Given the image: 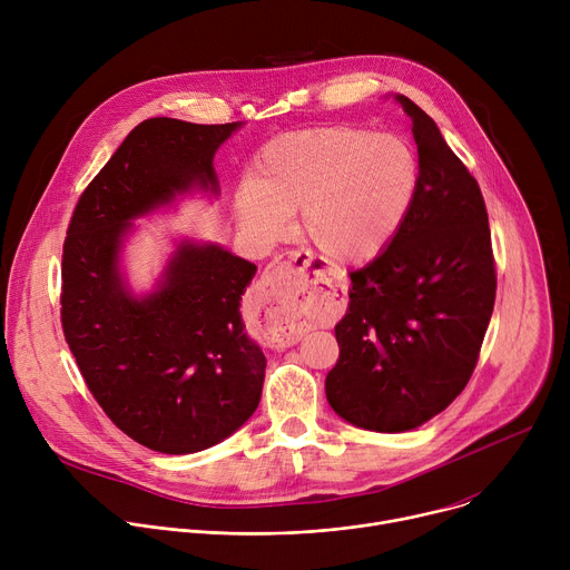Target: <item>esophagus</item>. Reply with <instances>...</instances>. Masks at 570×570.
Wrapping results in <instances>:
<instances>
[{"label":"esophagus","mask_w":570,"mask_h":570,"mask_svg":"<svg viewBox=\"0 0 570 570\" xmlns=\"http://www.w3.org/2000/svg\"><path fill=\"white\" fill-rule=\"evenodd\" d=\"M285 284L282 285L281 282ZM306 279L302 275V268L297 264V257H286L279 262H273L262 279L257 282V297L259 299H288V302H297L299 295L306 293ZM277 345H295L299 341V334L291 327V324L282 322L279 327L275 330V338Z\"/></svg>","instance_id":"1"}]
</instances>
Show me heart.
Returning <instances> with one entry per match:
<instances>
[{"label":"heart","mask_w":570,"mask_h":570,"mask_svg":"<svg viewBox=\"0 0 570 570\" xmlns=\"http://www.w3.org/2000/svg\"><path fill=\"white\" fill-rule=\"evenodd\" d=\"M420 159L396 135L322 126L264 146L253 180L236 194V220L257 243H275L302 209V236L334 264L376 257L409 218Z\"/></svg>","instance_id":"b5f03b06"}]
</instances>
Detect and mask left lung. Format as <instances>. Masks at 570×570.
<instances>
[{"mask_svg":"<svg viewBox=\"0 0 570 570\" xmlns=\"http://www.w3.org/2000/svg\"><path fill=\"white\" fill-rule=\"evenodd\" d=\"M394 99L413 119L420 191L390 246L350 273L341 356L324 381L332 409L376 433L413 431L464 390L497 299L475 178L417 104Z\"/></svg>","mask_w":570,"mask_h":570,"instance_id":"left-lung-1","label":"left lung"}]
</instances>
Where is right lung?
<instances>
[{
	"mask_svg": "<svg viewBox=\"0 0 570 570\" xmlns=\"http://www.w3.org/2000/svg\"><path fill=\"white\" fill-rule=\"evenodd\" d=\"M238 128L141 121L80 194L67 227L65 341L112 424L159 453L223 442L262 399L266 356L238 311L255 264L185 238L146 295L130 291L119 264L135 218L194 189L218 194L214 153Z\"/></svg>",
	"mask_w": 570,
	"mask_h": 570,
	"instance_id": "obj_1",
	"label": "right lung"
}]
</instances>
